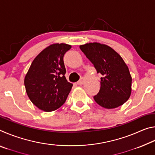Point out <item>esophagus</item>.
<instances>
[{
    "instance_id": "esophagus-1",
    "label": "esophagus",
    "mask_w": 155,
    "mask_h": 155,
    "mask_svg": "<svg viewBox=\"0 0 155 155\" xmlns=\"http://www.w3.org/2000/svg\"><path fill=\"white\" fill-rule=\"evenodd\" d=\"M83 83H84V78H81V79L77 82V84H78V85H83Z\"/></svg>"
}]
</instances>
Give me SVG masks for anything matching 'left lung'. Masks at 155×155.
<instances>
[{
	"mask_svg": "<svg viewBox=\"0 0 155 155\" xmlns=\"http://www.w3.org/2000/svg\"><path fill=\"white\" fill-rule=\"evenodd\" d=\"M97 73H101V89L94 96L100 106L114 109L127 102L131 94L132 78L121 56L111 47L97 42L80 46Z\"/></svg>",
	"mask_w": 155,
	"mask_h": 155,
	"instance_id": "8db88e82",
	"label": "left lung"
}]
</instances>
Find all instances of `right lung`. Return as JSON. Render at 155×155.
<instances>
[{
    "label": "right lung",
    "mask_w": 155,
    "mask_h": 155,
    "mask_svg": "<svg viewBox=\"0 0 155 155\" xmlns=\"http://www.w3.org/2000/svg\"><path fill=\"white\" fill-rule=\"evenodd\" d=\"M66 44L46 47L31 64L25 78L26 91L33 104L50 112L59 109L66 101L72 87L65 77V52L71 48Z\"/></svg>",
    "instance_id": "add662e5"
}]
</instances>
